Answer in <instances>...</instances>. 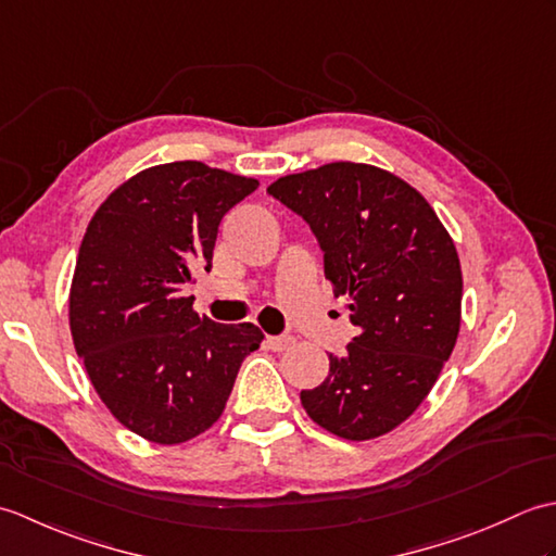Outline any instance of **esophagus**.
I'll return each mask as SVG.
<instances>
[{"instance_id":"34e87169","label":"esophagus","mask_w":556,"mask_h":556,"mask_svg":"<svg viewBox=\"0 0 556 556\" xmlns=\"http://www.w3.org/2000/svg\"><path fill=\"white\" fill-rule=\"evenodd\" d=\"M265 344L271 351H287L293 346V337L291 334H277V337H265Z\"/></svg>"}]
</instances>
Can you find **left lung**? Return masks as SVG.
I'll return each instance as SVG.
<instances>
[{
  "label": "left lung",
  "instance_id": "obj_1",
  "mask_svg": "<svg viewBox=\"0 0 556 556\" xmlns=\"http://www.w3.org/2000/svg\"><path fill=\"white\" fill-rule=\"evenodd\" d=\"M267 193L308 224L358 329L344 356L329 353L327 380L301 392L305 413L353 442L394 430L456 344L464 281L452 236L416 188L370 164L289 174Z\"/></svg>",
  "mask_w": 556,
  "mask_h": 556
}]
</instances>
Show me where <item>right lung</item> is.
<instances>
[{
  "label": "right lung",
  "mask_w": 556,
  "mask_h": 556,
  "mask_svg": "<svg viewBox=\"0 0 556 556\" xmlns=\"http://www.w3.org/2000/svg\"><path fill=\"white\" fill-rule=\"evenodd\" d=\"M257 186L203 162L160 164L116 188L83 236L71 337L104 406L150 442L205 432L263 341L255 325L212 323L184 296L212 267L222 217Z\"/></svg>",
  "instance_id": "obj_1"
}]
</instances>
